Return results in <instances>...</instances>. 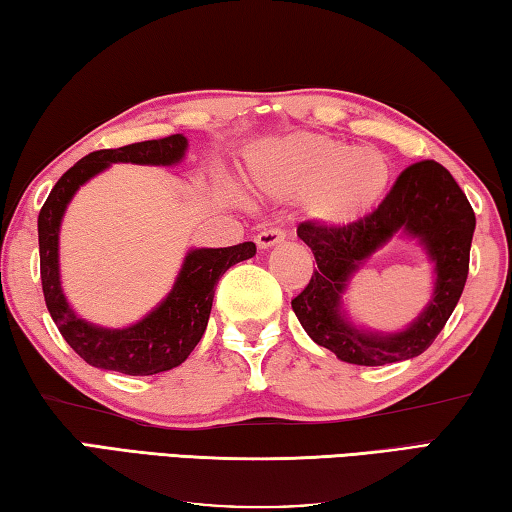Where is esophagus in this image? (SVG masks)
<instances>
[{"instance_id": "obj_1", "label": "esophagus", "mask_w": 512, "mask_h": 512, "mask_svg": "<svg viewBox=\"0 0 512 512\" xmlns=\"http://www.w3.org/2000/svg\"><path fill=\"white\" fill-rule=\"evenodd\" d=\"M283 238H285L283 229H279V227H267V229H263V231L256 236V245L261 247V249H267V247L279 245V242H281Z\"/></svg>"}]
</instances>
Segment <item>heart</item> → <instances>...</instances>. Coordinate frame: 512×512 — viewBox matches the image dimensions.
<instances>
[{
    "mask_svg": "<svg viewBox=\"0 0 512 512\" xmlns=\"http://www.w3.org/2000/svg\"><path fill=\"white\" fill-rule=\"evenodd\" d=\"M249 173L263 193L306 195L310 218L330 227L362 220L391 184V164L382 150L353 148L317 132H297L258 146L251 152Z\"/></svg>",
    "mask_w": 512,
    "mask_h": 512,
    "instance_id": "obj_1",
    "label": "heart"
}]
</instances>
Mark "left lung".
Wrapping results in <instances>:
<instances>
[{"label": "left lung", "instance_id": "1", "mask_svg": "<svg viewBox=\"0 0 512 512\" xmlns=\"http://www.w3.org/2000/svg\"><path fill=\"white\" fill-rule=\"evenodd\" d=\"M474 211L468 197L434 159L402 170L387 197L362 220L330 227L317 220L299 224V238L312 249L317 270L292 310L312 342L339 360L360 366H384L420 355L432 346L461 299L470 270ZM405 230L424 242L437 263V288L430 306L414 325L396 336H373L341 317L347 279L393 232Z\"/></svg>", "mask_w": 512, "mask_h": 512}]
</instances>
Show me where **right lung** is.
<instances>
[{"mask_svg": "<svg viewBox=\"0 0 512 512\" xmlns=\"http://www.w3.org/2000/svg\"><path fill=\"white\" fill-rule=\"evenodd\" d=\"M186 137L170 134L164 139L139 141L123 148L89 152L76 161L56 186L38 215L40 279L49 315L60 335L87 364L125 375H155L182 364L200 342L211 315L215 285L231 265L256 254L254 242H240L220 249L188 251L177 281L161 306L139 324L123 330L98 328L78 319L67 306L58 274V231L60 220L74 193L89 177H94L116 161L130 164L170 166L184 157Z\"/></svg>", "mask_w": 512, "mask_h": 512, "instance_id": "add662e5", "label": "right lung"}]
</instances>
